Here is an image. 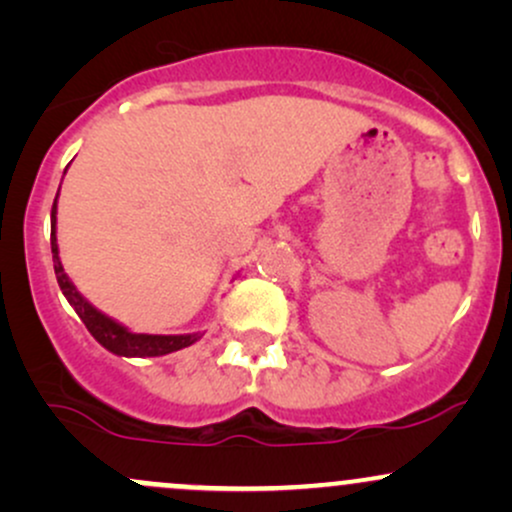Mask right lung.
<instances>
[{
	"instance_id": "obj_1",
	"label": "right lung",
	"mask_w": 512,
	"mask_h": 512,
	"mask_svg": "<svg viewBox=\"0 0 512 512\" xmlns=\"http://www.w3.org/2000/svg\"><path fill=\"white\" fill-rule=\"evenodd\" d=\"M57 197H60V190H57ZM57 197L55 204H52L50 214V248H52V262H55V274L57 284L67 298L69 305L76 310V315L81 317V322L86 325V330L93 334L98 344L103 349H108L110 354L115 356H127V358H146V356H166L173 354V351L185 349V346H192L202 339V332L192 334H137L129 327L122 325V322L113 320L110 315L101 313L96 305H91L76 291L67 272H64L62 260H60V245H57Z\"/></svg>"
}]
</instances>
